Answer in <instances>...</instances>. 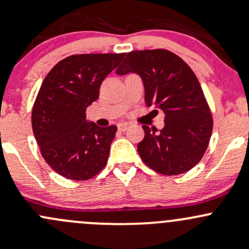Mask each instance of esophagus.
<instances>
[{"label":"esophagus","instance_id":"34e87169","mask_svg":"<svg viewBox=\"0 0 249 249\" xmlns=\"http://www.w3.org/2000/svg\"><path fill=\"white\" fill-rule=\"evenodd\" d=\"M129 126V123H120V124H118V130H119V131H126Z\"/></svg>","mask_w":249,"mask_h":249}]
</instances>
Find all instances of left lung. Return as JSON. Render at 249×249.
I'll return each mask as SVG.
<instances>
[{"mask_svg":"<svg viewBox=\"0 0 249 249\" xmlns=\"http://www.w3.org/2000/svg\"><path fill=\"white\" fill-rule=\"evenodd\" d=\"M116 72L140 75L145 104L166 114L160 131L143 125L145 136L137 145L143 162L164 175L193 168L209 145L213 116L192 69L173 52L158 49L129 52Z\"/></svg>","mask_w":249,"mask_h":249,"instance_id":"obj_1","label":"left lung"}]
</instances>
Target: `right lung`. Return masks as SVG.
<instances>
[{
	"label": "right lung",
	"instance_id": "obj_1",
	"mask_svg": "<svg viewBox=\"0 0 249 249\" xmlns=\"http://www.w3.org/2000/svg\"><path fill=\"white\" fill-rule=\"evenodd\" d=\"M125 53L72 54L41 83L32 109L33 133L48 164L70 180H88L106 166L117 126L86 119L105 77Z\"/></svg>",
	"mask_w": 249,
	"mask_h": 249
}]
</instances>
